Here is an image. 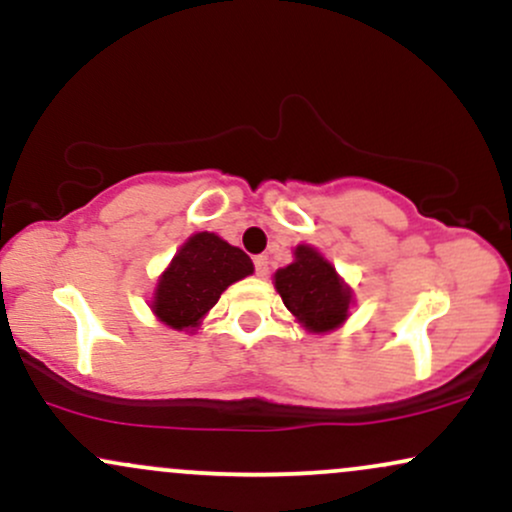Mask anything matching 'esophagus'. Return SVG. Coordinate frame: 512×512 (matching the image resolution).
Masks as SVG:
<instances>
[{
  "instance_id": "obj_1",
  "label": "esophagus",
  "mask_w": 512,
  "mask_h": 512,
  "mask_svg": "<svg viewBox=\"0 0 512 512\" xmlns=\"http://www.w3.org/2000/svg\"><path fill=\"white\" fill-rule=\"evenodd\" d=\"M255 272H257V276H267V272H269L267 255H257L255 257Z\"/></svg>"
}]
</instances>
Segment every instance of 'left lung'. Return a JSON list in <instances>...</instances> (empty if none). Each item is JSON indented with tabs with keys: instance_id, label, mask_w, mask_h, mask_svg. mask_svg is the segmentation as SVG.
I'll list each match as a JSON object with an SVG mask.
<instances>
[{
	"instance_id": "obj_1",
	"label": "left lung",
	"mask_w": 512,
	"mask_h": 512,
	"mask_svg": "<svg viewBox=\"0 0 512 512\" xmlns=\"http://www.w3.org/2000/svg\"><path fill=\"white\" fill-rule=\"evenodd\" d=\"M281 301L310 332H330L349 315L351 291L320 252L298 245L296 260L274 274Z\"/></svg>"
}]
</instances>
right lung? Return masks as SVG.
Masks as SVG:
<instances>
[{"mask_svg":"<svg viewBox=\"0 0 512 512\" xmlns=\"http://www.w3.org/2000/svg\"><path fill=\"white\" fill-rule=\"evenodd\" d=\"M252 274V260L214 233H195L158 279L154 313L173 330H192L233 281Z\"/></svg>","mask_w":512,"mask_h":512,"instance_id":"right-lung-1","label":"right lung"}]
</instances>
